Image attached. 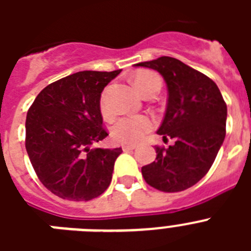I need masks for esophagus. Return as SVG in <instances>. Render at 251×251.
I'll return each mask as SVG.
<instances>
[{
	"label": "esophagus",
	"mask_w": 251,
	"mask_h": 251,
	"mask_svg": "<svg viewBox=\"0 0 251 251\" xmlns=\"http://www.w3.org/2000/svg\"><path fill=\"white\" fill-rule=\"evenodd\" d=\"M122 148H123L124 152H128V151L136 150V146H134V145H123V146H122Z\"/></svg>",
	"instance_id": "34e87169"
}]
</instances>
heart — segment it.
I'll return each mask as SVG.
<instances>
[{"instance_id": "heart-1", "label": "heart", "mask_w": 251, "mask_h": 251, "mask_svg": "<svg viewBox=\"0 0 251 251\" xmlns=\"http://www.w3.org/2000/svg\"><path fill=\"white\" fill-rule=\"evenodd\" d=\"M133 81L138 92L145 95L153 84L161 83V79L156 73L143 70L134 75ZM99 108L104 117H110L113 114V109L108 99V89L101 93ZM153 127H154V121L148 115H126L114 122L110 132L115 142L124 145H137L145 138L148 132L153 129Z\"/></svg>"}]
</instances>
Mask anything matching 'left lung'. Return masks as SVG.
I'll list each match as a JSON object with an SVG mask.
<instances>
[{
    "label": "left lung",
    "mask_w": 251,
    "mask_h": 251,
    "mask_svg": "<svg viewBox=\"0 0 251 251\" xmlns=\"http://www.w3.org/2000/svg\"><path fill=\"white\" fill-rule=\"evenodd\" d=\"M136 66L157 70L167 84L166 114L157 133L175 139L168 148L156 147V161L142 167L152 187L178 192L208 172L226 134L227 108L216 84L182 61L161 56Z\"/></svg>",
    "instance_id": "left-lung-1"
}]
</instances>
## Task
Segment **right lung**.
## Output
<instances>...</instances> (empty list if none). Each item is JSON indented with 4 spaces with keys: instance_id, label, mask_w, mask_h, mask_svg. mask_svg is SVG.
I'll return each mask as SVG.
<instances>
[{
    "instance_id": "obj_1",
    "label": "right lung",
    "mask_w": 251,
    "mask_h": 251,
    "mask_svg": "<svg viewBox=\"0 0 251 251\" xmlns=\"http://www.w3.org/2000/svg\"><path fill=\"white\" fill-rule=\"evenodd\" d=\"M122 70L79 72L44 88L26 115L25 146L37 177L64 200L89 201L112 181L122 148H90L108 136L99 99Z\"/></svg>"
}]
</instances>
